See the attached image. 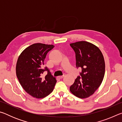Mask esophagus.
Masks as SVG:
<instances>
[{"mask_svg": "<svg viewBox=\"0 0 122 122\" xmlns=\"http://www.w3.org/2000/svg\"><path fill=\"white\" fill-rule=\"evenodd\" d=\"M64 76H65V74H64L63 75H62V76H59V78H62Z\"/></svg>", "mask_w": 122, "mask_h": 122, "instance_id": "esophagus-1", "label": "esophagus"}]
</instances>
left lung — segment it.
Instances as JSON below:
<instances>
[{
	"label": "left lung",
	"instance_id": "1",
	"mask_svg": "<svg viewBox=\"0 0 122 122\" xmlns=\"http://www.w3.org/2000/svg\"><path fill=\"white\" fill-rule=\"evenodd\" d=\"M70 46L76 56V67L82 69L70 91L80 98H86L97 89L104 78L105 62L102 52L92 43L82 41L72 43Z\"/></svg>",
	"mask_w": 122,
	"mask_h": 122
}]
</instances>
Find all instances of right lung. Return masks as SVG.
Returning <instances> with one entry per match:
<instances>
[{
	"mask_svg": "<svg viewBox=\"0 0 122 122\" xmlns=\"http://www.w3.org/2000/svg\"><path fill=\"white\" fill-rule=\"evenodd\" d=\"M54 46L36 43L22 51L16 65V75L24 89L36 98H44L53 92L56 80L46 67L43 69L47 54ZM45 71L47 74L42 76Z\"/></svg>",
	"mask_w": 122,
	"mask_h": 122,
	"instance_id": "1",
	"label": "right lung"
}]
</instances>
